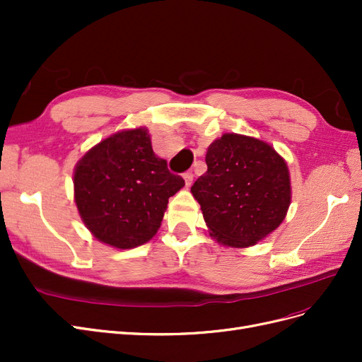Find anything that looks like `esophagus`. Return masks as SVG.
<instances>
[{
	"label": "esophagus",
	"instance_id": "1",
	"mask_svg": "<svg viewBox=\"0 0 362 362\" xmlns=\"http://www.w3.org/2000/svg\"><path fill=\"white\" fill-rule=\"evenodd\" d=\"M182 178H184V181H185V185H187V187H190V184L193 182V173H192V172H185V173L182 175Z\"/></svg>",
	"mask_w": 362,
	"mask_h": 362
}]
</instances>
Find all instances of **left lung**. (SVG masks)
Masks as SVG:
<instances>
[{"label": "left lung", "instance_id": "obj_1", "mask_svg": "<svg viewBox=\"0 0 362 362\" xmlns=\"http://www.w3.org/2000/svg\"><path fill=\"white\" fill-rule=\"evenodd\" d=\"M205 163L190 192L217 243L254 246L282 223L291 204L290 172L272 145L226 133L208 146Z\"/></svg>", "mask_w": 362, "mask_h": 362}]
</instances>
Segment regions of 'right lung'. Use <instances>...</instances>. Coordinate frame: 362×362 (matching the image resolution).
<instances>
[{
    "mask_svg": "<svg viewBox=\"0 0 362 362\" xmlns=\"http://www.w3.org/2000/svg\"><path fill=\"white\" fill-rule=\"evenodd\" d=\"M184 180L154 154L148 128L117 131L90 148L74 169V199L101 243L133 249L154 237L170 196Z\"/></svg>",
    "mask_w": 362,
    "mask_h": 362,
    "instance_id": "add662e5",
    "label": "right lung"
}]
</instances>
